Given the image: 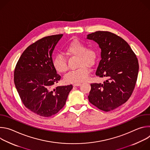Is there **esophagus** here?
<instances>
[{
    "label": "esophagus",
    "mask_w": 150,
    "mask_h": 150,
    "mask_svg": "<svg viewBox=\"0 0 150 150\" xmlns=\"http://www.w3.org/2000/svg\"><path fill=\"white\" fill-rule=\"evenodd\" d=\"M81 83H74V86H79V85H81Z\"/></svg>",
    "instance_id": "esophagus-1"
}]
</instances>
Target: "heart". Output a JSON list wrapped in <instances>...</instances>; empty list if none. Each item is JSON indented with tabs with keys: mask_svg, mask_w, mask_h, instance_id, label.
Instances as JSON below:
<instances>
[{
	"mask_svg": "<svg viewBox=\"0 0 150 150\" xmlns=\"http://www.w3.org/2000/svg\"><path fill=\"white\" fill-rule=\"evenodd\" d=\"M65 51L68 55L78 56V67H79L67 74L64 77L65 81L69 83H76L86 81L90 72L88 66H93L98 59V53L97 49L87 48L82 42L74 40L66 46ZM53 65L56 71L59 73L65 72L68 69L66 59L62 55H57L54 57Z\"/></svg>",
	"mask_w": 150,
	"mask_h": 150,
	"instance_id": "1",
	"label": "heart"
}]
</instances>
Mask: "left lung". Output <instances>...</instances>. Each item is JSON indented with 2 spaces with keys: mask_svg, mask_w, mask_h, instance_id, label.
I'll use <instances>...</instances> for the list:
<instances>
[{
  "mask_svg": "<svg viewBox=\"0 0 150 150\" xmlns=\"http://www.w3.org/2000/svg\"><path fill=\"white\" fill-rule=\"evenodd\" d=\"M101 50L96 74L105 78L103 83H91L90 102L99 109L109 112L129 98L137 82L139 64L137 56L119 36L109 31H96L87 35Z\"/></svg>",
  "mask_w": 150,
  "mask_h": 150,
  "instance_id": "1",
  "label": "left lung"
}]
</instances>
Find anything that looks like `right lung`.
I'll use <instances>...</instances> for the list:
<instances>
[{"label": "right lung", "mask_w": 150, "mask_h": 150, "mask_svg": "<svg viewBox=\"0 0 150 150\" xmlns=\"http://www.w3.org/2000/svg\"><path fill=\"white\" fill-rule=\"evenodd\" d=\"M63 34L42 38L29 46L19 57L14 83L26 108L37 115L50 117L65 105L72 85L58 86L61 76L53 65L52 53Z\"/></svg>", "instance_id": "1"}]
</instances>
